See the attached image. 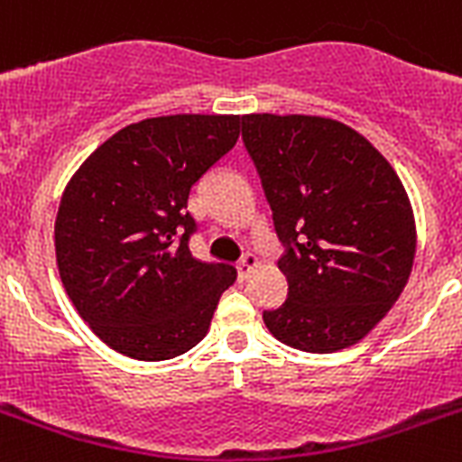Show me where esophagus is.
<instances>
[{"label": "esophagus", "instance_id": "obj_1", "mask_svg": "<svg viewBox=\"0 0 462 462\" xmlns=\"http://www.w3.org/2000/svg\"><path fill=\"white\" fill-rule=\"evenodd\" d=\"M257 264H260V260H257V257H254L253 253L245 254V257H243V260L238 262V279H241V282H245V279H248V276L253 274L254 269H257Z\"/></svg>", "mask_w": 462, "mask_h": 462}]
</instances>
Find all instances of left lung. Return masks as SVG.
Here are the masks:
<instances>
[{
	"label": "left lung",
	"mask_w": 462,
	"mask_h": 462,
	"mask_svg": "<svg viewBox=\"0 0 462 462\" xmlns=\"http://www.w3.org/2000/svg\"><path fill=\"white\" fill-rule=\"evenodd\" d=\"M248 147L286 254L282 308L262 319L305 353L356 346L411 279L418 234L411 198L370 140L341 121L245 114Z\"/></svg>",
	"instance_id": "1"
}]
</instances>
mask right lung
Returning a JSON list of instances; mask_svg holds the SVG:
<instances>
[{
	"label": "right lung",
	"mask_w": 462,
	"mask_h": 462,
	"mask_svg": "<svg viewBox=\"0 0 462 462\" xmlns=\"http://www.w3.org/2000/svg\"><path fill=\"white\" fill-rule=\"evenodd\" d=\"M238 135L236 114L138 121L66 183L54 221L59 276L92 334L121 356L160 363L209 331L236 269L193 257L188 195Z\"/></svg>",
	"instance_id": "right-lung-1"
}]
</instances>
